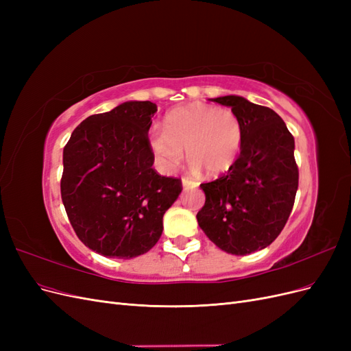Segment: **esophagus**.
Returning <instances> with one entry per match:
<instances>
[{
  "label": "esophagus",
  "instance_id": "esophagus-1",
  "mask_svg": "<svg viewBox=\"0 0 351 351\" xmlns=\"http://www.w3.org/2000/svg\"><path fill=\"white\" fill-rule=\"evenodd\" d=\"M182 183H183V187H196L199 184L197 182H195V180L187 178V177L182 178Z\"/></svg>",
  "mask_w": 351,
  "mask_h": 351
}]
</instances>
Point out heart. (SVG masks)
Returning a JSON list of instances; mask_svg holds the SVG:
<instances>
[{
  "mask_svg": "<svg viewBox=\"0 0 351 351\" xmlns=\"http://www.w3.org/2000/svg\"><path fill=\"white\" fill-rule=\"evenodd\" d=\"M158 167L173 173L183 161V147L192 168H204L209 176L224 174L239 159L243 130L239 117L230 108L190 104L169 111L164 130L152 129L147 136Z\"/></svg>",
  "mask_w": 351,
  "mask_h": 351,
  "instance_id": "obj_1",
  "label": "heart"
}]
</instances>
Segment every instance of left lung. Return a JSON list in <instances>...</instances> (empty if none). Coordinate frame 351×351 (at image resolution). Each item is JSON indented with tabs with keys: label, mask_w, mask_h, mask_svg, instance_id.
<instances>
[{
	"label": "left lung",
	"mask_w": 351,
	"mask_h": 351,
	"mask_svg": "<svg viewBox=\"0 0 351 351\" xmlns=\"http://www.w3.org/2000/svg\"><path fill=\"white\" fill-rule=\"evenodd\" d=\"M210 101L239 117L243 143L227 174L200 184L206 199L196 218L221 250L249 254L269 246L291 214L299 187L294 137L268 107L236 95Z\"/></svg>",
	"instance_id": "8db88e82"
}]
</instances>
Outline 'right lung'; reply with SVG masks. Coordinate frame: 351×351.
I'll return each mask as SVG.
<instances>
[{
    "label": "right lung",
    "instance_id": "add662e5",
    "mask_svg": "<svg viewBox=\"0 0 351 351\" xmlns=\"http://www.w3.org/2000/svg\"><path fill=\"white\" fill-rule=\"evenodd\" d=\"M156 105L129 101L83 120L62 152L61 199L84 246L107 258L130 259L162 234L165 210L182 180L159 176L147 143Z\"/></svg>",
    "mask_w": 351,
    "mask_h": 351
}]
</instances>
